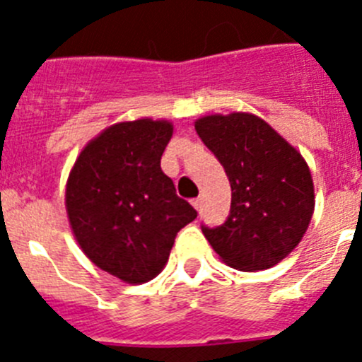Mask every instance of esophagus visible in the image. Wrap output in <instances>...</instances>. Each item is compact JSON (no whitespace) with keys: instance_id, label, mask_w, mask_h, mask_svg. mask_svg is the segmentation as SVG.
Returning a JSON list of instances; mask_svg holds the SVG:
<instances>
[{"instance_id":"34e87169","label":"esophagus","mask_w":362,"mask_h":362,"mask_svg":"<svg viewBox=\"0 0 362 362\" xmlns=\"http://www.w3.org/2000/svg\"><path fill=\"white\" fill-rule=\"evenodd\" d=\"M201 203H203V199H201V197H196V199L192 201V204H194V209L196 210L201 209Z\"/></svg>"}]
</instances>
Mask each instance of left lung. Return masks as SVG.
Masks as SVG:
<instances>
[{
  "label": "left lung",
  "instance_id": "obj_1",
  "mask_svg": "<svg viewBox=\"0 0 362 362\" xmlns=\"http://www.w3.org/2000/svg\"><path fill=\"white\" fill-rule=\"evenodd\" d=\"M232 188L228 219L203 226L223 263L241 272L276 267L300 243L315 206L308 163L250 112L212 114L194 123Z\"/></svg>",
  "mask_w": 362,
  "mask_h": 362
}]
</instances>
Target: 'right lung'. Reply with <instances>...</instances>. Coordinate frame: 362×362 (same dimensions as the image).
I'll use <instances>...</instances> for the list:
<instances>
[{"label":"right lung","instance_id":"right-lung-1","mask_svg":"<svg viewBox=\"0 0 362 362\" xmlns=\"http://www.w3.org/2000/svg\"><path fill=\"white\" fill-rule=\"evenodd\" d=\"M172 134L166 119L110 124L86 143L66 179V216L79 248L129 284L158 276L179 230L197 217L161 170Z\"/></svg>","mask_w":362,"mask_h":362}]
</instances>
